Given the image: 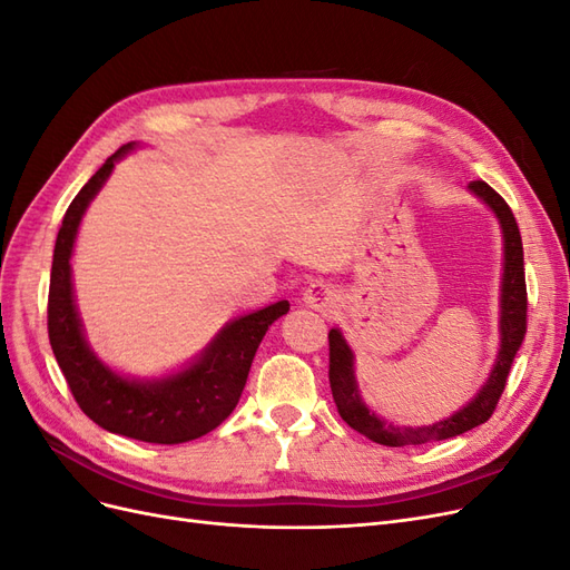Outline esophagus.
<instances>
[{
  "instance_id": "esophagus-1",
  "label": "esophagus",
  "mask_w": 570,
  "mask_h": 570,
  "mask_svg": "<svg viewBox=\"0 0 570 570\" xmlns=\"http://www.w3.org/2000/svg\"><path fill=\"white\" fill-rule=\"evenodd\" d=\"M337 299H340L337 289L325 281H314L312 285L304 289V304L312 306V308H318V312H325V308L335 306Z\"/></svg>"
}]
</instances>
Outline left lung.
Here are the masks:
<instances>
[{
  "label": "left lung",
  "mask_w": 570,
  "mask_h": 570,
  "mask_svg": "<svg viewBox=\"0 0 570 570\" xmlns=\"http://www.w3.org/2000/svg\"><path fill=\"white\" fill-rule=\"evenodd\" d=\"M473 193L490 204V209L497 214L499 223H502L504 230V285H502V350H499L497 364L492 368L490 381L482 385L475 400L456 411L452 419L440 421L435 425L425 428H400L390 425L387 421H381L371 413L358 396V387L354 381V358L352 350L347 347L340 331L327 333V344H331V390L333 400L337 404L340 416L344 419L350 428L356 433L366 435L368 440L387 446H406V444H425V442H438V440H450L456 438L465 430H471L480 423H485L497 404L499 396H502L507 387V377L511 371V364L515 358V352L521 350L528 331V289H525V266H523V243H521V230L519 223L513 218L511 206L497 195L494 189L482 183L473 180L469 185Z\"/></svg>",
  "instance_id": "8db88e82"
}]
</instances>
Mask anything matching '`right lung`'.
I'll return each mask as SVG.
<instances>
[{
    "instance_id": "1",
    "label": "right lung",
    "mask_w": 570,
    "mask_h": 570,
    "mask_svg": "<svg viewBox=\"0 0 570 570\" xmlns=\"http://www.w3.org/2000/svg\"><path fill=\"white\" fill-rule=\"evenodd\" d=\"M130 147L132 142L116 149L66 209L49 278V344L73 400L99 428L142 442L180 444L212 433L230 416L245 390L258 344L268 325L289 312V304L285 299L275 302L262 312L233 321L199 361L159 383L126 381L97 361L82 340L68 258L90 199L109 178L114 161Z\"/></svg>"
}]
</instances>
